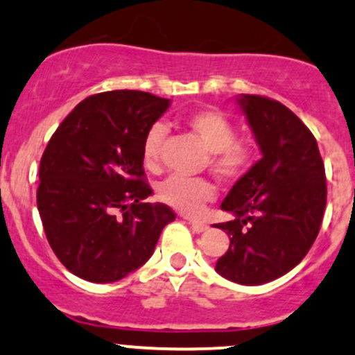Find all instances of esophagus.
<instances>
[{"label": "esophagus", "instance_id": "1", "mask_svg": "<svg viewBox=\"0 0 355 355\" xmlns=\"http://www.w3.org/2000/svg\"><path fill=\"white\" fill-rule=\"evenodd\" d=\"M187 221L196 234H202V232L207 230V225L204 223V221H199V220H187Z\"/></svg>", "mask_w": 355, "mask_h": 355}]
</instances>
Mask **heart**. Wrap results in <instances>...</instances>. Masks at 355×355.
Instances as JSON below:
<instances>
[{"mask_svg": "<svg viewBox=\"0 0 355 355\" xmlns=\"http://www.w3.org/2000/svg\"><path fill=\"white\" fill-rule=\"evenodd\" d=\"M187 130L206 148L204 166L225 184L241 180L256 161V146L247 139L235 137V125L221 111L213 108L196 110L184 118ZM166 139V128L153 125L142 141V161L151 171L161 168V149ZM216 187L206 178L170 177L157 187V198L163 204L187 216H198L206 204L216 199Z\"/></svg>", "mask_w": 355, "mask_h": 355, "instance_id": "b5f03b06", "label": "heart"}]
</instances>
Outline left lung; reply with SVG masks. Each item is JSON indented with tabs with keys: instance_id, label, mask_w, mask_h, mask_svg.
Returning <instances> with one entry per match:
<instances>
[{
	"instance_id": "left-lung-1",
	"label": "left lung",
	"mask_w": 355,
	"mask_h": 355,
	"mask_svg": "<svg viewBox=\"0 0 355 355\" xmlns=\"http://www.w3.org/2000/svg\"><path fill=\"white\" fill-rule=\"evenodd\" d=\"M239 105L263 157L221 202L235 220L214 225L230 237L214 270L235 284L261 285L309 252L327 206V175L316 139L293 111L254 94Z\"/></svg>"
}]
</instances>
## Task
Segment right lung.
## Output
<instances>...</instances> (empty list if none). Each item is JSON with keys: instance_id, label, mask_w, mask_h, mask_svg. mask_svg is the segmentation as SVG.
Returning <instances> with one entry per match:
<instances>
[{"instance_id": "add662e5", "label": "right lung", "mask_w": 355, "mask_h": 355, "mask_svg": "<svg viewBox=\"0 0 355 355\" xmlns=\"http://www.w3.org/2000/svg\"><path fill=\"white\" fill-rule=\"evenodd\" d=\"M170 99L111 91L78 103L41 157L37 209L63 266L94 284L121 280L155 252L175 213L144 202L142 141Z\"/></svg>"}]
</instances>
